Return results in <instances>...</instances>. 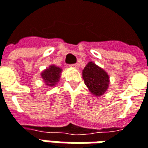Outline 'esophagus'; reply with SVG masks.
Returning <instances> with one entry per match:
<instances>
[{"mask_svg":"<svg viewBox=\"0 0 148 148\" xmlns=\"http://www.w3.org/2000/svg\"><path fill=\"white\" fill-rule=\"evenodd\" d=\"M71 66H73V67H75V68H77V67H78V64H77V63L71 64Z\"/></svg>","mask_w":148,"mask_h":148,"instance_id":"1","label":"esophagus"}]
</instances>
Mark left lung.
Masks as SVG:
<instances>
[{
    "label": "left lung",
    "instance_id": "8db88e82",
    "mask_svg": "<svg viewBox=\"0 0 148 148\" xmlns=\"http://www.w3.org/2000/svg\"><path fill=\"white\" fill-rule=\"evenodd\" d=\"M82 74L85 84L94 95L101 96L106 92L109 85V76L102 68L90 62Z\"/></svg>",
    "mask_w": 148,
    "mask_h": 148
}]
</instances>
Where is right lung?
I'll return each instance as SVG.
<instances>
[{"label": "right lung", "instance_id": "add662e5", "mask_svg": "<svg viewBox=\"0 0 148 148\" xmlns=\"http://www.w3.org/2000/svg\"><path fill=\"white\" fill-rule=\"evenodd\" d=\"M62 70L59 67L55 66H49V69H46L45 71L42 73V78L45 80V84L49 86H53L59 81L60 73Z\"/></svg>", "mask_w": 148, "mask_h": 148}]
</instances>
